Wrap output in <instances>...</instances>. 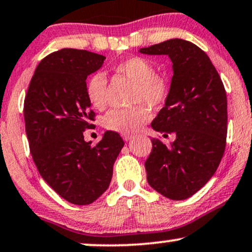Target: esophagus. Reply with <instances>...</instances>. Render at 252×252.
I'll return each instance as SVG.
<instances>
[{
    "instance_id": "34e87169",
    "label": "esophagus",
    "mask_w": 252,
    "mask_h": 252,
    "mask_svg": "<svg viewBox=\"0 0 252 252\" xmlns=\"http://www.w3.org/2000/svg\"><path fill=\"white\" fill-rule=\"evenodd\" d=\"M122 137H123L124 141L128 142V141H130V139H131L132 137H134V136H132V135H129V134H124V135H122Z\"/></svg>"
}]
</instances>
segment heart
<instances>
[{
    "label": "heart",
    "instance_id": "b5f03b06",
    "mask_svg": "<svg viewBox=\"0 0 252 252\" xmlns=\"http://www.w3.org/2000/svg\"><path fill=\"white\" fill-rule=\"evenodd\" d=\"M115 71L135 83L134 103H147L151 108H158L165 102L169 88L162 77L156 75L155 66L142 57L130 59L118 63ZM86 94L90 104L97 110H103L108 104L107 78L103 72H95L89 77ZM150 120V110L145 104L131 109H113L104 117V128L118 134H135Z\"/></svg>",
    "mask_w": 252,
    "mask_h": 252
}]
</instances>
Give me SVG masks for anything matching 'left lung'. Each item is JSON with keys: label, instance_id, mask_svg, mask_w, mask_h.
Here are the masks:
<instances>
[{"label": "left lung", "instance_id": "left-lung-1", "mask_svg": "<svg viewBox=\"0 0 252 252\" xmlns=\"http://www.w3.org/2000/svg\"><path fill=\"white\" fill-rule=\"evenodd\" d=\"M139 53L169 56L174 72L164 107L151 126L164 137L174 134L175 141L166 145L151 139L148 183L166 198L187 199L213 177L225 150V89L207 54L191 42L172 38Z\"/></svg>", "mask_w": 252, "mask_h": 252}]
</instances>
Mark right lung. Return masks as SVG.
Here are the masks:
<instances>
[{"mask_svg": "<svg viewBox=\"0 0 252 252\" xmlns=\"http://www.w3.org/2000/svg\"><path fill=\"white\" fill-rule=\"evenodd\" d=\"M105 56L87 50H57L39 62L24 99L30 153L42 178L65 201L95 202L110 184L122 137L105 131L96 145L84 141L95 113L86 94L87 77Z\"/></svg>", "mask_w": 252, "mask_h": 252, "instance_id": "add662e5", "label": "right lung"}]
</instances>
